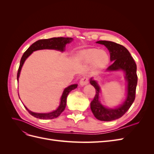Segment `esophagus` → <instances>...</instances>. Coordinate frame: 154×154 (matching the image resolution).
Listing matches in <instances>:
<instances>
[{"label":"esophagus","mask_w":154,"mask_h":154,"mask_svg":"<svg viewBox=\"0 0 154 154\" xmlns=\"http://www.w3.org/2000/svg\"><path fill=\"white\" fill-rule=\"evenodd\" d=\"M88 83V78L86 76H83L80 81V84L81 86H84Z\"/></svg>","instance_id":"34e87169"}]
</instances>
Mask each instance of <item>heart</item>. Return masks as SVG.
<instances>
[{
  "label": "heart",
  "mask_w": 154,
  "mask_h": 154,
  "mask_svg": "<svg viewBox=\"0 0 154 154\" xmlns=\"http://www.w3.org/2000/svg\"><path fill=\"white\" fill-rule=\"evenodd\" d=\"M79 58L86 64L92 63L95 69L104 68L109 62V56L106 51L97 49H88L80 51Z\"/></svg>",
  "instance_id": "1"
}]
</instances>
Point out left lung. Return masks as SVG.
Wrapping results in <instances>:
<instances>
[{
  "mask_svg": "<svg viewBox=\"0 0 154 154\" xmlns=\"http://www.w3.org/2000/svg\"><path fill=\"white\" fill-rule=\"evenodd\" d=\"M97 44L104 45L110 52V59L112 62L107 68V71L122 70L125 74V78L127 82V99L124 103L115 109L106 108L99 100L100 87L96 81L91 78L90 83L96 89V94L91 103V109L95 118L100 121L110 122L120 118L127 112L132 105L136 97L137 83V66L129 51L124 46L110 41L100 40Z\"/></svg>",
  "mask_w": 154,
  "mask_h": 154,
  "instance_id": "8db88e82",
  "label": "left lung"
}]
</instances>
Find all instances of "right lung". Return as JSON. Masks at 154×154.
I'll list each match as a JSON object with an SVG mask.
<instances>
[{
    "label": "right lung",
    "instance_id": "obj_1",
    "mask_svg": "<svg viewBox=\"0 0 154 154\" xmlns=\"http://www.w3.org/2000/svg\"><path fill=\"white\" fill-rule=\"evenodd\" d=\"M73 38H64V37H58V38H51L49 39H42L39 40L35 42V43L32 44L30 47L27 49L26 52L22 55V57L20 60V66L18 67V72H17V81L18 82V78L20 76V73L21 71V69L23 66L26 60L29 57V55L33 52V51L41 49H54L60 51H63L65 50V47L67 44H69L72 41ZM77 84H73L67 87L64 89L63 94L62 95L61 99H60V103L59 106L57 110H55L49 113H36L31 112L27 107L24 105V107L26 110L29 112V113L34 117L41 119H54L58 117L61 114L62 112L65 110L67 103V97L69 94V93L71 91L74 90V88L77 87Z\"/></svg>",
    "mask_w": 154,
    "mask_h": 154
}]
</instances>
